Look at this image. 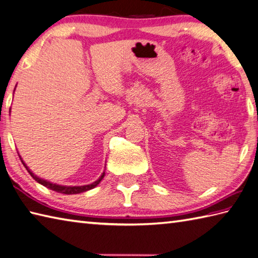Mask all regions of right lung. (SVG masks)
Here are the masks:
<instances>
[{
  "instance_id": "1",
  "label": "right lung",
  "mask_w": 258,
  "mask_h": 258,
  "mask_svg": "<svg viewBox=\"0 0 258 258\" xmlns=\"http://www.w3.org/2000/svg\"><path fill=\"white\" fill-rule=\"evenodd\" d=\"M15 90V89H14ZM11 112V111H10ZM21 158V156H20ZM21 161L22 163L24 164V167L26 168V170L28 171V173H30L32 175V177L35 181H37L39 184H42L44 186H46L48 188H50V190H53L55 192H58V193H62V194H78V193H83V192H86L88 190H91V188H94L95 186H97L100 183V181L104 179L105 176V171L102 172V174L99 176L98 180H96L95 182L91 183V184H87V185H79V186H72V185H60V184H56V183H51L47 180H44L42 179V177L37 176L36 174H34L32 171L30 170V168L27 167V165L25 164V162L23 161L22 158H21Z\"/></svg>"
}]
</instances>
